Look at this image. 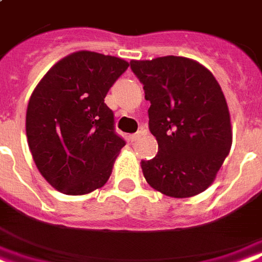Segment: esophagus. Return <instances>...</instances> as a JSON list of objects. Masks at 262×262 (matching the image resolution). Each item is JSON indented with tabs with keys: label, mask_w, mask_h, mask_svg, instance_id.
Segmentation results:
<instances>
[{
	"label": "esophagus",
	"mask_w": 262,
	"mask_h": 262,
	"mask_svg": "<svg viewBox=\"0 0 262 262\" xmlns=\"http://www.w3.org/2000/svg\"><path fill=\"white\" fill-rule=\"evenodd\" d=\"M142 135H143V129H139L138 133H135V134H133V135H129V139H131V141H137V139L141 138Z\"/></svg>",
	"instance_id": "esophagus-1"
}]
</instances>
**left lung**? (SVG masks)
Instances as JSON below:
<instances>
[{"label": "left lung", "instance_id": "left-lung-1", "mask_svg": "<svg viewBox=\"0 0 262 262\" xmlns=\"http://www.w3.org/2000/svg\"><path fill=\"white\" fill-rule=\"evenodd\" d=\"M143 84L149 129L159 152L141 161L153 189L192 198L213 184L232 145L231 116L221 86L203 64L182 56L131 60Z\"/></svg>", "mask_w": 262, "mask_h": 262}]
</instances>
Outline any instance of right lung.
<instances>
[{"instance_id":"1","label":"right lung","mask_w":262,"mask_h":262,"mask_svg":"<svg viewBox=\"0 0 262 262\" xmlns=\"http://www.w3.org/2000/svg\"><path fill=\"white\" fill-rule=\"evenodd\" d=\"M129 66L124 59L78 51L49 69L31 94L26 135L41 176L64 194H86L107 182L125 145L105 103Z\"/></svg>"}]
</instances>
